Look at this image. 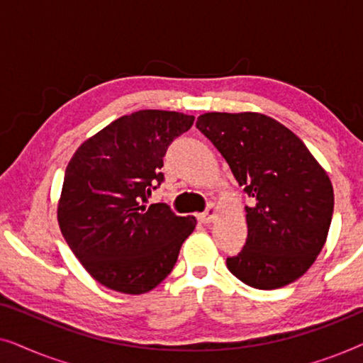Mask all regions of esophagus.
Wrapping results in <instances>:
<instances>
[{
	"mask_svg": "<svg viewBox=\"0 0 363 363\" xmlns=\"http://www.w3.org/2000/svg\"><path fill=\"white\" fill-rule=\"evenodd\" d=\"M215 218H216V206L213 205V203H210V205L206 206V211L198 216V220H200L203 225H208V223H211Z\"/></svg>",
	"mask_w": 363,
	"mask_h": 363,
	"instance_id": "obj_1",
	"label": "esophagus"
}]
</instances>
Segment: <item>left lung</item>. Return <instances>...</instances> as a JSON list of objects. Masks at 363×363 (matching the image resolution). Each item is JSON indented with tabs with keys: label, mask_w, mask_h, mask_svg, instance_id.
Segmentation results:
<instances>
[{
	"label": "left lung",
	"mask_w": 363,
	"mask_h": 363,
	"mask_svg": "<svg viewBox=\"0 0 363 363\" xmlns=\"http://www.w3.org/2000/svg\"><path fill=\"white\" fill-rule=\"evenodd\" d=\"M196 128L218 148L255 205L247 240L228 257L233 276L256 289H279L314 264L325 245L334 188L296 133L257 112H208Z\"/></svg>",
	"instance_id": "1"
}]
</instances>
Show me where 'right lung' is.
Returning <instances> with one entry per match:
<instances>
[{
	"label": "right lung",
	"mask_w": 363,
	"mask_h": 363,
	"mask_svg": "<svg viewBox=\"0 0 363 363\" xmlns=\"http://www.w3.org/2000/svg\"><path fill=\"white\" fill-rule=\"evenodd\" d=\"M193 121L182 112H133L87 138L69 162L59 228L89 274L108 289L152 291L195 230V216H177L167 203L145 205L163 182L168 145Z\"/></svg>",
	"instance_id": "obj_1"
}]
</instances>
